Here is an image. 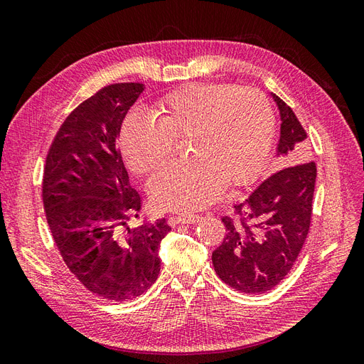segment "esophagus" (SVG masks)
<instances>
[{"label": "esophagus", "instance_id": "1", "mask_svg": "<svg viewBox=\"0 0 364 364\" xmlns=\"http://www.w3.org/2000/svg\"><path fill=\"white\" fill-rule=\"evenodd\" d=\"M202 220L200 215H179L174 218L176 223H181V225H196L199 223Z\"/></svg>", "mask_w": 364, "mask_h": 364}]
</instances>
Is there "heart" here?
Here are the masks:
<instances>
[{
    "label": "heart",
    "instance_id": "b5f03b06",
    "mask_svg": "<svg viewBox=\"0 0 364 364\" xmlns=\"http://www.w3.org/2000/svg\"><path fill=\"white\" fill-rule=\"evenodd\" d=\"M158 121L130 112L119 132L129 167L151 173L167 159L174 141L188 138L190 161L165 165L151 176L149 194L161 209L196 213L228 186L255 181L270 155L274 115L255 87L185 85L158 103Z\"/></svg>",
    "mask_w": 364,
    "mask_h": 364
}]
</instances>
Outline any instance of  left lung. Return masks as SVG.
<instances>
[{"label":"left lung","mask_w":364,"mask_h":364,"mask_svg":"<svg viewBox=\"0 0 364 364\" xmlns=\"http://www.w3.org/2000/svg\"><path fill=\"white\" fill-rule=\"evenodd\" d=\"M281 115L277 155L284 168L273 173L225 215L223 243L213 252L218 278L241 293L272 290L287 277L310 230L317 168L306 132L291 107L272 94ZM288 167L285 168L284 165Z\"/></svg>","instance_id":"8db88e82"}]
</instances>
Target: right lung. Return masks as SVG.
Returning <instances> with one entry per match:
<instances>
[{"label":"right lung","instance_id":"obj_1","mask_svg":"<svg viewBox=\"0 0 364 364\" xmlns=\"http://www.w3.org/2000/svg\"><path fill=\"white\" fill-rule=\"evenodd\" d=\"M142 83H115L77 106L54 136L42 179V200L54 243L91 293L123 302L146 293L161 270L167 220L130 229L142 206L117 144Z\"/></svg>","mask_w":364,"mask_h":364}]
</instances>
